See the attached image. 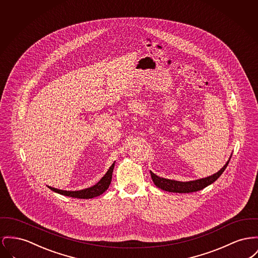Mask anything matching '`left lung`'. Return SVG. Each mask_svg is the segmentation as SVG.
Listing matches in <instances>:
<instances>
[{"mask_svg": "<svg viewBox=\"0 0 258 258\" xmlns=\"http://www.w3.org/2000/svg\"><path fill=\"white\" fill-rule=\"evenodd\" d=\"M229 161L230 159L228 160L225 166L216 173L212 174L211 176L197 179V180H192V181L182 182L170 180V179L160 177L155 173H153L152 171H150V173H151L152 180L154 182V184L162 190H165L167 192H173V193H192V192L200 191L215 181L227 167Z\"/></svg>", "mask_w": 258, "mask_h": 258, "instance_id": "obj_1", "label": "left lung"}]
</instances>
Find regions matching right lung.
I'll return each mask as SVG.
<instances>
[{
  "mask_svg": "<svg viewBox=\"0 0 258 258\" xmlns=\"http://www.w3.org/2000/svg\"><path fill=\"white\" fill-rule=\"evenodd\" d=\"M115 167V163L112 164V166L109 167L108 171L104 174V176L97 182L95 185L91 186L90 188L84 189V190H79V191H66V190H59L56 188H52L50 186H47L50 190H52L55 193H58L61 195L67 196V197L77 198V199H92V198L100 196L101 194H103L110 183L112 180V173H113V169Z\"/></svg>",
  "mask_w": 258,
  "mask_h": 258,
  "instance_id": "obj_1",
  "label": "right lung"
}]
</instances>
